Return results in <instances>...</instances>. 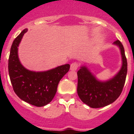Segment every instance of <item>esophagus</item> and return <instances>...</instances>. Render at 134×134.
I'll return each mask as SVG.
<instances>
[{
    "mask_svg": "<svg viewBox=\"0 0 134 134\" xmlns=\"http://www.w3.org/2000/svg\"><path fill=\"white\" fill-rule=\"evenodd\" d=\"M79 68V64L77 62H73L70 65V70H76Z\"/></svg>",
    "mask_w": 134,
    "mask_h": 134,
    "instance_id": "esophagus-1",
    "label": "esophagus"
}]
</instances>
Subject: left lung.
Returning <instances> with one entry per match:
<instances>
[{
  "instance_id": "8db88e82",
  "label": "left lung",
  "mask_w": 134,
  "mask_h": 134,
  "mask_svg": "<svg viewBox=\"0 0 134 134\" xmlns=\"http://www.w3.org/2000/svg\"><path fill=\"white\" fill-rule=\"evenodd\" d=\"M120 49L122 65L113 78L105 81L98 80L86 66L77 72V93L84 103L91 108H100L110 105L122 92L127 72V59L124 46L119 40L113 42Z\"/></svg>"
}]
</instances>
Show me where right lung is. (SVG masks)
<instances>
[{"instance_id": "right-lung-1", "label": "right lung", "mask_w": 134, "mask_h": 134, "mask_svg": "<svg viewBox=\"0 0 134 134\" xmlns=\"http://www.w3.org/2000/svg\"><path fill=\"white\" fill-rule=\"evenodd\" d=\"M25 29L13 42L9 58V74L15 93L21 100L36 107H43L52 100L60 80L68 72L70 64L42 72L27 69L21 64L18 55V47Z\"/></svg>"}]
</instances>
